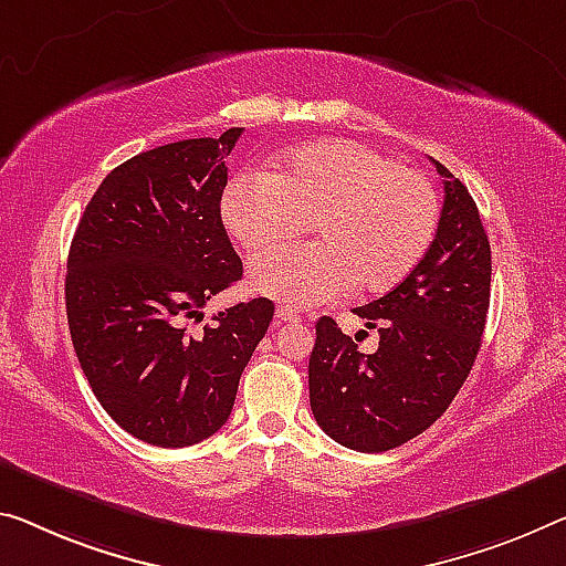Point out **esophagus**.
Listing matches in <instances>:
<instances>
[{
    "label": "esophagus",
    "instance_id": "34e87169",
    "mask_svg": "<svg viewBox=\"0 0 566 566\" xmlns=\"http://www.w3.org/2000/svg\"><path fill=\"white\" fill-rule=\"evenodd\" d=\"M301 316L291 306H277L275 308V324H298Z\"/></svg>",
    "mask_w": 566,
    "mask_h": 566
}]
</instances>
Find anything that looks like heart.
Masks as SVG:
<instances>
[{"label":"heart","mask_w":566,"mask_h":566,"mask_svg":"<svg viewBox=\"0 0 566 566\" xmlns=\"http://www.w3.org/2000/svg\"><path fill=\"white\" fill-rule=\"evenodd\" d=\"M440 202L428 174L356 142L295 149L268 174L224 189L222 220L250 258L281 253L311 224L318 242L253 265L263 295L311 308L352 289L389 293L434 240Z\"/></svg>","instance_id":"1"}]
</instances>
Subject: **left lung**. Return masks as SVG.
<instances>
[{
	"label": "left lung",
	"instance_id": "1",
	"mask_svg": "<svg viewBox=\"0 0 566 566\" xmlns=\"http://www.w3.org/2000/svg\"><path fill=\"white\" fill-rule=\"evenodd\" d=\"M432 164L446 179V202L428 255L395 291L354 308L379 332V349L361 354L334 318L316 324L311 410L328 438L359 453H385L428 430L481 349L491 303L489 234L463 181Z\"/></svg>",
	"mask_w": 566,
	"mask_h": 566
}]
</instances>
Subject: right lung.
Returning <instances> with one entry per match:
<instances>
[{
  "mask_svg": "<svg viewBox=\"0 0 566 566\" xmlns=\"http://www.w3.org/2000/svg\"><path fill=\"white\" fill-rule=\"evenodd\" d=\"M242 128L156 146L113 169L77 222L65 308L77 361L113 420L156 448L228 422L240 374L273 321L253 298L202 321L242 277L220 202Z\"/></svg>",
  "mask_w": 566,
  "mask_h": 566,
  "instance_id": "1",
  "label": "right lung"
}]
</instances>
